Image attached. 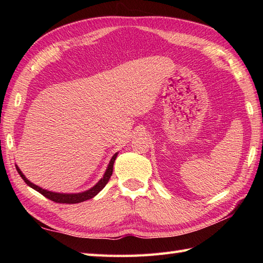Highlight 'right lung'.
I'll return each instance as SVG.
<instances>
[{
	"label": "right lung",
	"instance_id": "add662e5",
	"mask_svg": "<svg viewBox=\"0 0 263 263\" xmlns=\"http://www.w3.org/2000/svg\"><path fill=\"white\" fill-rule=\"evenodd\" d=\"M116 157H117V154H115L113 157H111L104 176L100 178L96 185L92 186L91 189L87 190V191H85V192H80V193H58V192L47 191V190L39 187V186L35 185L33 183H31L29 180H27L26 176L22 174V172L20 171V168L16 165H15V168H16V171H18L19 175L22 177V180L26 182L27 185H29L33 190H36L37 192L43 194L45 198L52 200L57 203H79V202H83V201L93 198L95 195H97L105 187L106 184L108 183L111 174H113V165H114V161H115Z\"/></svg>",
	"mask_w": 263,
	"mask_h": 263
}]
</instances>
